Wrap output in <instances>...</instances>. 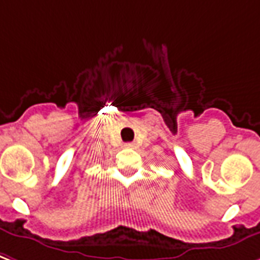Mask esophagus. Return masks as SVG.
<instances>
[{
	"label": "esophagus",
	"mask_w": 260,
	"mask_h": 260,
	"mask_svg": "<svg viewBox=\"0 0 260 260\" xmlns=\"http://www.w3.org/2000/svg\"><path fill=\"white\" fill-rule=\"evenodd\" d=\"M128 146H131V144H128Z\"/></svg>",
	"instance_id": "34e87169"
}]
</instances>
